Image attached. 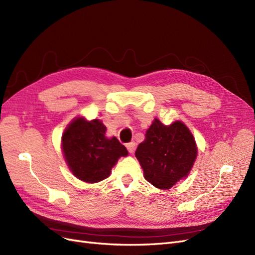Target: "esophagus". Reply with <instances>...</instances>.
I'll return each mask as SVG.
<instances>
[{"instance_id": "obj_1", "label": "esophagus", "mask_w": 255, "mask_h": 255, "mask_svg": "<svg viewBox=\"0 0 255 255\" xmlns=\"http://www.w3.org/2000/svg\"><path fill=\"white\" fill-rule=\"evenodd\" d=\"M135 148H136V143H135L134 141H132V142H129V143L127 144V149H128V151L129 153H133L134 150H135Z\"/></svg>"}]
</instances>
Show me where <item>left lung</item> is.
<instances>
[{"label": "left lung", "instance_id": "8db88e82", "mask_svg": "<svg viewBox=\"0 0 255 255\" xmlns=\"http://www.w3.org/2000/svg\"><path fill=\"white\" fill-rule=\"evenodd\" d=\"M135 155L143 169L144 179L156 188L169 189L189 173L197 157V146L183 122L175 121L166 127L154 119Z\"/></svg>", "mask_w": 255, "mask_h": 255}]
</instances>
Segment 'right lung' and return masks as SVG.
<instances>
[{"mask_svg": "<svg viewBox=\"0 0 255 255\" xmlns=\"http://www.w3.org/2000/svg\"><path fill=\"white\" fill-rule=\"evenodd\" d=\"M102 121L74 119L63 135V152L67 164L78 179L97 183L110 175L120 156L128 150L116 137H105Z\"/></svg>", "mask_w": 255, "mask_h": 255, "instance_id": "1", "label": "right lung"}]
</instances>
